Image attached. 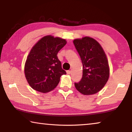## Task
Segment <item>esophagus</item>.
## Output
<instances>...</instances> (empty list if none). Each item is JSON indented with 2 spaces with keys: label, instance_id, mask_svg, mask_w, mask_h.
<instances>
[{
  "label": "esophagus",
  "instance_id": "1",
  "mask_svg": "<svg viewBox=\"0 0 132 132\" xmlns=\"http://www.w3.org/2000/svg\"><path fill=\"white\" fill-rule=\"evenodd\" d=\"M66 73H67V74H68V75H70L71 73V71L70 70H68V71H66Z\"/></svg>",
  "mask_w": 132,
  "mask_h": 132
}]
</instances>
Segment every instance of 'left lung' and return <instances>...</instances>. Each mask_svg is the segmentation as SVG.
I'll use <instances>...</instances> for the list:
<instances>
[{
	"label": "left lung",
	"mask_w": 132,
	"mask_h": 132,
	"mask_svg": "<svg viewBox=\"0 0 132 132\" xmlns=\"http://www.w3.org/2000/svg\"><path fill=\"white\" fill-rule=\"evenodd\" d=\"M82 64V77L75 87L83 95H93L104 87L109 77L106 55L98 42L85 37L73 41Z\"/></svg>",
	"instance_id": "1"
}]
</instances>
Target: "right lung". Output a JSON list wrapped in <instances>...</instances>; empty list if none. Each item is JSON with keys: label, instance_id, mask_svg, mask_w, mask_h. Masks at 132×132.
<instances>
[{"label": "right lung", "instance_id": "1", "mask_svg": "<svg viewBox=\"0 0 132 132\" xmlns=\"http://www.w3.org/2000/svg\"><path fill=\"white\" fill-rule=\"evenodd\" d=\"M66 43L64 39L46 35L33 46L24 66V74L31 88L46 93L57 86L62 75L66 73L57 54Z\"/></svg>", "mask_w": 132, "mask_h": 132}]
</instances>
